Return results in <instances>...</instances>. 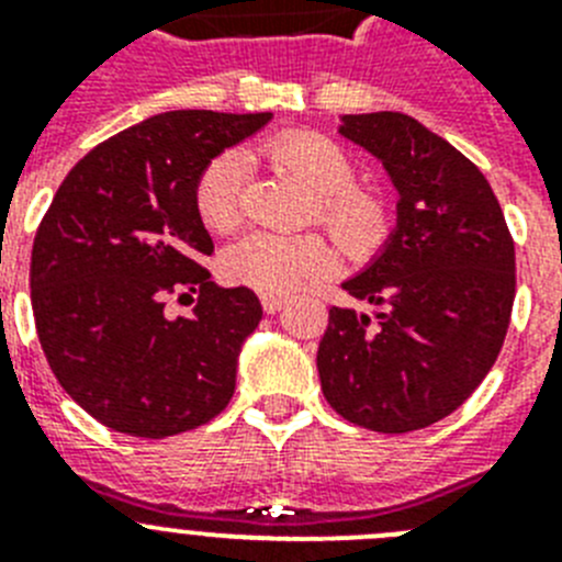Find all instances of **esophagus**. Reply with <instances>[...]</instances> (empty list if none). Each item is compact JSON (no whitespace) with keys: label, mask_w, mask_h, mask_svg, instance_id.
Returning a JSON list of instances; mask_svg holds the SVG:
<instances>
[{"label":"esophagus","mask_w":562,"mask_h":562,"mask_svg":"<svg viewBox=\"0 0 562 562\" xmlns=\"http://www.w3.org/2000/svg\"><path fill=\"white\" fill-rule=\"evenodd\" d=\"M286 304L284 295H261V306H265L267 315H276V312H281V306Z\"/></svg>","instance_id":"obj_1"}]
</instances>
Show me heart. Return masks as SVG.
Masks as SVG:
<instances>
[{
	"instance_id": "b5f03b06",
	"label": "heart",
	"mask_w": 562,
	"mask_h": 562,
	"mask_svg": "<svg viewBox=\"0 0 562 562\" xmlns=\"http://www.w3.org/2000/svg\"><path fill=\"white\" fill-rule=\"evenodd\" d=\"M272 168L317 200V222L329 227L351 256H369L389 236V207L374 191L357 188V168L335 140L317 132H286L261 146ZM193 207L213 233H231L245 220V160L238 154L213 157L193 188ZM337 256L324 236L252 233L222 252V272L238 286L265 295L295 290L310 278L331 272Z\"/></svg>"
}]
</instances>
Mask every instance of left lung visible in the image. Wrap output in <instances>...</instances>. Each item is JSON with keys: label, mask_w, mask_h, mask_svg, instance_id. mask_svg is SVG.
Segmentation results:
<instances>
[{"label": "left lung", "mask_w": 562, "mask_h": 562, "mask_svg": "<svg viewBox=\"0 0 562 562\" xmlns=\"http://www.w3.org/2000/svg\"><path fill=\"white\" fill-rule=\"evenodd\" d=\"M400 202L380 256L342 290L317 346L326 402L360 428L411 434L453 414L493 369L515 301V245L484 173L402 112L342 114Z\"/></svg>", "instance_id": "8db88e82"}]
</instances>
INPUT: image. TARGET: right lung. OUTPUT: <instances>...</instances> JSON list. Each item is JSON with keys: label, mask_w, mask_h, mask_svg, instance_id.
<instances>
[{"label": "right lung", "mask_w": 562, "mask_h": 562, "mask_svg": "<svg viewBox=\"0 0 562 562\" xmlns=\"http://www.w3.org/2000/svg\"><path fill=\"white\" fill-rule=\"evenodd\" d=\"M270 117L154 114L78 160L44 213L30 258L38 340L61 389L106 428L166 439L227 408L261 304L202 267L213 241L193 188ZM188 291L192 315L168 318L167 295Z\"/></svg>", "instance_id": "1"}]
</instances>
